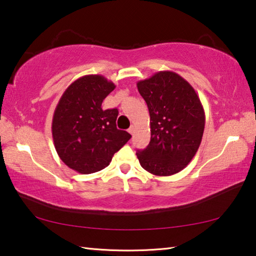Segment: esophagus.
Returning a JSON list of instances; mask_svg holds the SVG:
<instances>
[{
	"instance_id": "esophagus-1",
	"label": "esophagus",
	"mask_w": 256,
	"mask_h": 256,
	"mask_svg": "<svg viewBox=\"0 0 256 256\" xmlns=\"http://www.w3.org/2000/svg\"><path fill=\"white\" fill-rule=\"evenodd\" d=\"M136 132V125H131V126H130V128H128V133H131L132 136H133V133Z\"/></svg>"
}]
</instances>
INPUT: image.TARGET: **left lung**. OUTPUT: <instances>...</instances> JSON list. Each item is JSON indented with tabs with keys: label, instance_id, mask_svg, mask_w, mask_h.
I'll return each instance as SVG.
<instances>
[{
	"label": "left lung",
	"instance_id": "left-lung-1",
	"mask_svg": "<svg viewBox=\"0 0 256 256\" xmlns=\"http://www.w3.org/2000/svg\"><path fill=\"white\" fill-rule=\"evenodd\" d=\"M150 114L151 138L136 157L144 170L170 176L188 166L201 144L206 114L200 98L184 78L159 71L136 84Z\"/></svg>",
	"mask_w": 256,
	"mask_h": 256
}]
</instances>
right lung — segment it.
Listing matches in <instances>:
<instances>
[{
	"instance_id": "right-lung-1",
	"label": "right lung",
	"mask_w": 256,
	"mask_h": 256,
	"mask_svg": "<svg viewBox=\"0 0 256 256\" xmlns=\"http://www.w3.org/2000/svg\"><path fill=\"white\" fill-rule=\"evenodd\" d=\"M115 86L102 76H84L68 86L55 108L52 134L56 152L80 174L104 170L131 138L116 128L118 110L102 107Z\"/></svg>"
}]
</instances>
